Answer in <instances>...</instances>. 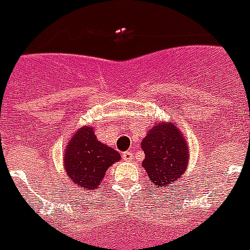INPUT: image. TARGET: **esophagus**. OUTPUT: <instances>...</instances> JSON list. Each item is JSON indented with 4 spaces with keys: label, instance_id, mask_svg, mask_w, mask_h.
I'll return each mask as SVG.
<instances>
[{
    "label": "esophagus",
    "instance_id": "esophagus-1",
    "mask_svg": "<svg viewBox=\"0 0 250 250\" xmlns=\"http://www.w3.org/2000/svg\"><path fill=\"white\" fill-rule=\"evenodd\" d=\"M122 158H123L125 162H131V160L133 159V154H132V151H125V153L122 154Z\"/></svg>",
    "mask_w": 250,
    "mask_h": 250
}]
</instances>
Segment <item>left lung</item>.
I'll return each mask as SVG.
<instances>
[{"label": "left lung", "mask_w": 250, "mask_h": 250, "mask_svg": "<svg viewBox=\"0 0 250 250\" xmlns=\"http://www.w3.org/2000/svg\"><path fill=\"white\" fill-rule=\"evenodd\" d=\"M145 159L143 167L154 186H168L173 190L174 182L186 171L188 150L181 131L176 125L160 123L151 128L141 144Z\"/></svg>", "instance_id": "8db88e82"}]
</instances>
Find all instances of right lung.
Masks as SVG:
<instances>
[{
  "label": "right lung",
  "instance_id": "add662e5",
  "mask_svg": "<svg viewBox=\"0 0 250 250\" xmlns=\"http://www.w3.org/2000/svg\"><path fill=\"white\" fill-rule=\"evenodd\" d=\"M65 171L78 188L93 190L105 172L121 159L119 153L100 143L91 127H82L69 141L65 150Z\"/></svg>",
  "mask_w": 250,
  "mask_h": 250
}]
</instances>
